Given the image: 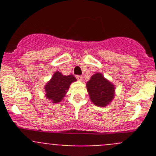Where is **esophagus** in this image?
<instances>
[{
    "mask_svg": "<svg viewBox=\"0 0 156 156\" xmlns=\"http://www.w3.org/2000/svg\"><path fill=\"white\" fill-rule=\"evenodd\" d=\"M76 79L78 80H80V81H81L82 80V79H83V77H82V76H76Z\"/></svg>",
    "mask_w": 156,
    "mask_h": 156,
    "instance_id": "esophagus-1",
    "label": "esophagus"
}]
</instances>
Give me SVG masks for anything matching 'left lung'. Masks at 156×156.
Returning a JSON list of instances; mask_svg holds the SVG:
<instances>
[{"mask_svg": "<svg viewBox=\"0 0 156 156\" xmlns=\"http://www.w3.org/2000/svg\"><path fill=\"white\" fill-rule=\"evenodd\" d=\"M86 85L91 102L98 107H106L115 97V85L101 73L94 74Z\"/></svg>", "mask_w": 156, "mask_h": 156, "instance_id": "1", "label": "left lung"}]
</instances>
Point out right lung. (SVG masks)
Listing matches in <instances>:
<instances>
[{
	"label": "right lung",
	"instance_id": "obj_1",
	"mask_svg": "<svg viewBox=\"0 0 156 156\" xmlns=\"http://www.w3.org/2000/svg\"><path fill=\"white\" fill-rule=\"evenodd\" d=\"M76 81L73 75L65 76L57 71L44 86L45 97L53 103L60 102L68 92L72 83Z\"/></svg>",
	"mask_w": 156,
	"mask_h": 156
}]
</instances>
